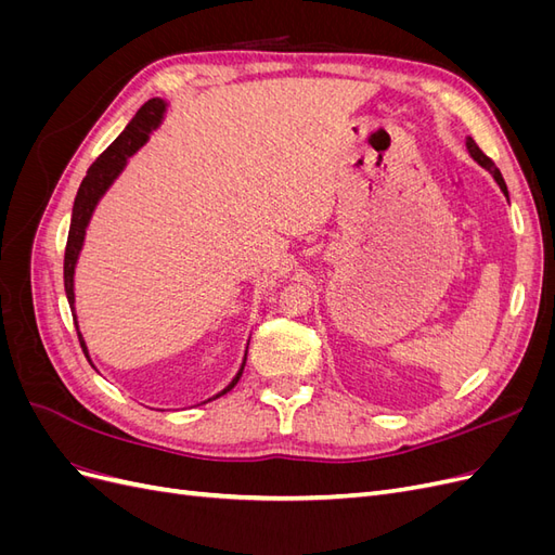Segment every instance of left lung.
<instances>
[{
    "mask_svg": "<svg viewBox=\"0 0 555 555\" xmlns=\"http://www.w3.org/2000/svg\"><path fill=\"white\" fill-rule=\"evenodd\" d=\"M465 145H467V150H469V155H473V159L479 164V166H483V169L486 171H489L493 178H495V182L500 184V190H502V194H505V196H509V192H507V184H505V178H502V173H500V169H498V166L489 159V157H486L483 153H481V150H479V145L473 141V139H467L465 141Z\"/></svg>",
    "mask_w": 555,
    "mask_h": 555,
    "instance_id": "left-lung-1",
    "label": "left lung"
}]
</instances>
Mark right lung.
<instances>
[{
	"label": "right lung",
	"instance_id": "1",
	"mask_svg": "<svg viewBox=\"0 0 555 555\" xmlns=\"http://www.w3.org/2000/svg\"><path fill=\"white\" fill-rule=\"evenodd\" d=\"M164 111H166V102H162V99H150V102H145L139 113L133 115V120L125 127V131L117 137L102 155L96 157V162L88 169V176L82 178L80 188H78V194H76V201H74V212H72V227H69V238H66V249H64V292H66V300H69L72 306V314H74V324H76V331H78V322H76V310H74V273H76V261H78V255L82 249V241H86V229L92 220V212L99 204V198H102L106 194V190L113 184V180L122 173V169L127 166V159L137 153V150L147 141L150 133H153L162 117H164ZM78 340H80V347L82 351H86V357L90 361V354H88V347H86V340H82V335L78 331ZM245 359H247V349H245V357H243V363H241V371L236 373V377H233L227 389H222L217 396L208 398V400H215L224 396L227 391H231L233 386L238 384L241 375H243V367H245ZM206 400V402H208Z\"/></svg>",
	"mask_w": 555,
	"mask_h": 555
}]
</instances>
